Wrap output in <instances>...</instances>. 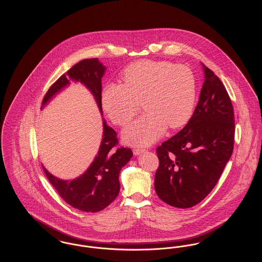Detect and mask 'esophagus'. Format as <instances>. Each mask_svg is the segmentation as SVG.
Listing matches in <instances>:
<instances>
[{
    "mask_svg": "<svg viewBox=\"0 0 262 262\" xmlns=\"http://www.w3.org/2000/svg\"><path fill=\"white\" fill-rule=\"evenodd\" d=\"M133 152H134V154H135V155H139V154H141V153H143V152H144V149H141V148H135V149L133 150Z\"/></svg>",
    "mask_w": 262,
    "mask_h": 262,
    "instance_id": "1",
    "label": "esophagus"
}]
</instances>
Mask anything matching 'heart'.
Segmentation results:
<instances>
[{
  "instance_id": "obj_1",
  "label": "heart",
  "mask_w": 262,
  "mask_h": 262,
  "mask_svg": "<svg viewBox=\"0 0 262 262\" xmlns=\"http://www.w3.org/2000/svg\"><path fill=\"white\" fill-rule=\"evenodd\" d=\"M123 84L103 89L101 103L115 125L125 126L143 102V117L127 126V143L146 146L162 137L167 126L180 128L190 120L196 98V81L187 66L168 61H139L122 74Z\"/></svg>"
}]
</instances>
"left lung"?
Wrapping results in <instances>:
<instances>
[{
	"label": "left lung",
	"mask_w": 262,
	"mask_h": 262,
	"mask_svg": "<svg viewBox=\"0 0 262 262\" xmlns=\"http://www.w3.org/2000/svg\"><path fill=\"white\" fill-rule=\"evenodd\" d=\"M200 101L186 126L157 147L154 187L164 202L189 208L204 200L232 156L233 105L224 84L203 63Z\"/></svg>",
	"instance_id": "1"
}]
</instances>
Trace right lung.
I'll list each match as a JSON object with an SVG mask.
<instances>
[{
	"instance_id": "1",
	"label": "right lung",
	"mask_w": 262,
	"mask_h": 262,
	"mask_svg": "<svg viewBox=\"0 0 262 262\" xmlns=\"http://www.w3.org/2000/svg\"><path fill=\"white\" fill-rule=\"evenodd\" d=\"M105 71L106 67L97 58L77 62L52 84L43 98L42 106L69 85L72 79L81 82L89 89L102 114L101 80ZM132 156V149L119 146L117 133L104 121L103 138L98 153L84 174L72 181H62L50 174L44 166L42 167L52 186L68 204L81 211L98 212L106 208L118 196L120 172Z\"/></svg>"
}]
</instances>
